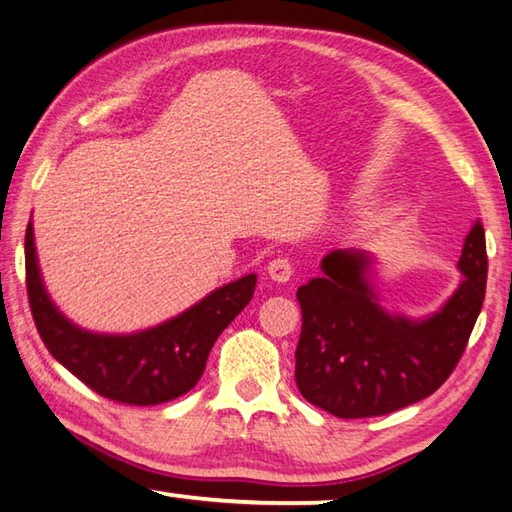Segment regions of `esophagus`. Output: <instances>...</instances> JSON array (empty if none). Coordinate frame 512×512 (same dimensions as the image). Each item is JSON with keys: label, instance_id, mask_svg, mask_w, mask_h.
<instances>
[{"label": "esophagus", "instance_id": "obj_1", "mask_svg": "<svg viewBox=\"0 0 512 512\" xmlns=\"http://www.w3.org/2000/svg\"><path fill=\"white\" fill-rule=\"evenodd\" d=\"M266 271H268V277H271L273 282L286 284L288 280H291V275H293V266H291V262H288L286 257H275L273 262L266 266Z\"/></svg>", "mask_w": 512, "mask_h": 512}]
</instances>
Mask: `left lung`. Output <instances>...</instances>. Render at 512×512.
I'll return each instance as SVG.
<instances>
[{
    "instance_id": "left-lung-1",
    "label": "left lung",
    "mask_w": 512,
    "mask_h": 512,
    "mask_svg": "<svg viewBox=\"0 0 512 512\" xmlns=\"http://www.w3.org/2000/svg\"><path fill=\"white\" fill-rule=\"evenodd\" d=\"M322 275L297 288L302 333L295 383L306 401L340 418L383 416L423 401L457 367L486 295V235L477 219L463 241L461 284L425 318L387 311L374 257L338 248Z\"/></svg>"
}]
</instances>
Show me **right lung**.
Returning a JSON list of instances; mask_svg holds the SVG:
<instances>
[{"label": "right lung", "instance_id": "obj_1", "mask_svg": "<svg viewBox=\"0 0 512 512\" xmlns=\"http://www.w3.org/2000/svg\"><path fill=\"white\" fill-rule=\"evenodd\" d=\"M31 313L51 356L96 394L127 405L174 401L199 383L210 349L246 309L257 275L219 286L190 309L134 333H96L73 324L46 293L33 221L24 241Z\"/></svg>", "mask_w": 512, "mask_h": 512}]
</instances>
